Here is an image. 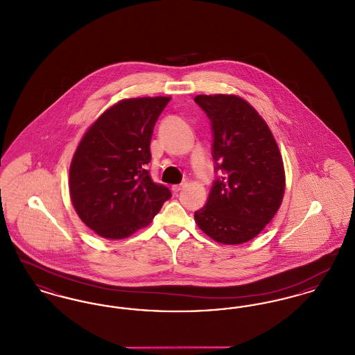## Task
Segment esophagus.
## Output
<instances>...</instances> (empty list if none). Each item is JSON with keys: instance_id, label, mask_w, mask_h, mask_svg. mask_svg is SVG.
<instances>
[{"instance_id": "1", "label": "esophagus", "mask_w": 355, "mask_h": 355, "mask_svg": "<svg viewBox=\"0 0 355 355\" xmlns=\"http://www.w3.org/2000/svg\"><path fill=\"white\" fill-rule=\"evenodd\" d=\"M184 186H185V184H180V185H173L171 186V190H173L174 193H178L180 190H182V189H184Z\"/></svg>"}]
</instances>
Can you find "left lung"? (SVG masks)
<instances>
[{"instance_id":"8db88e82","label":"left lung","mask_w":355,"mask_h":355,"mask_svg":"<svg viewBox=\"0 0 355 355\" xmlns=\"http://www.w3.org/2000/svg\"><path fill=\"white\" fill-rule=\"evenodd\" d=\"M194 101L211 121L213 158L223 173L194 220L220 243H245L265 229L282 203V155L268 123L246 100L200 94Z\"/></svg>"}]
</instances>
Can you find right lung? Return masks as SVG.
Returning a JSON list of instances; mask_svg holds the SVG:
<instances>
[{
  "label": "right lung",
  "instance_id": "add662e5",
  "mask_svg": "<svg viewBox=\"0 0 355 355\" xmlns=\"http://www.w3.org/2000/svg\"><path fill=\"white\" fill-rule=\"evenodd\" d=\"M170 97L126 98L85 132L69 169L70 200L85 225L107 239L146 227L171 197L145 169L153 129Z\"/></svg>",
  "mask_w": 355,
  "mask_h": 355
}]
</instances>
